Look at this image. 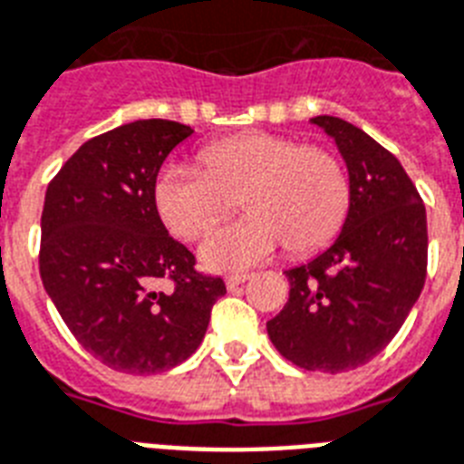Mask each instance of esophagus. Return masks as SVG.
Instances as JSON below:
<instances>
[{
	"instance_id": "esophagus-1",
	"label": "esophagus",
	"mask_w": 464,
	"mask_h": 464,
	"mask_svg": "<svg viewBox=\"0 0 464 464\" xmlns=\"http://www.w3.org/2000/svg\"><path fill=\"white\" fill-rule=\"evenodd\" d=\"M247 278H250V274H228V276H226V285L233 291V288H238L240 284H245Z\"/></svg>"
}]
</instances>
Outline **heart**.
I'll return each mask as SVG.
<instances>
[{
	"label": "heart",
	"mask_w": 464,
	"mask_h": 464,
	"mask_svg": "<svg viewBox=\"0 0 464 464\" xmlns=\"http://www.w3.org/2000/svg\"><path fill=\"white\" fill-rule=\"evenodd\" d=\"M202 167L171 161L154 180V207L180 238H198L238 205L247 217L214 228L202 262L238 271L288 245L312 252L329 243L345 221L350 183L341 161L324 147L297 145L271 133H243L199 150Z\"/></svg>",
	"instance_id": "heart-1"
}]
</instances>
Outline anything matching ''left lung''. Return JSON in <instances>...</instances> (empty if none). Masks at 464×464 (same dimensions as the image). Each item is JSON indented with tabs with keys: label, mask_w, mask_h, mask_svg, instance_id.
I'll return each mask as SVG.
<instances>
[{
	"label": "left lung",
	"mask_w": 464,
	"mask_h": 464,
	"mask_svg": "<svg viewBox=\"0 0 464 464\" xmlns=\"http://www.w3.org/2000/svg\"><path fill=\"white\" fill-rule=\"evenodd\" d=\"M334 138L350 207L331 247L285 271L291 293L266 322L274 348L310 372L362 367L398 334L427 278V209L401 161L338 116L310 119Z\"/></svg>",
	"instance_id": "left-lung-1"
}]
</instances>
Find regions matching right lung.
Wrapping results in <instances>:
<instances>
[{
  "instance_id": "1",
  "label": "right lung",
  "mask_w": 464,
  "mask_h": 464,
  "mask_svg": "<svg viewBox=\"0 0 464 464\" xmlns=\"http://www.w3.org/2000/svg\"><path fill=\"white\" fill-rule=\"evenodd\" d=\"M193 128L145 119L97 135L47 186L40 276L90 355L116 372L157 374L205 338L224 278L195 269L154 207V180Z\"/></svg>"
}]
</instances>
